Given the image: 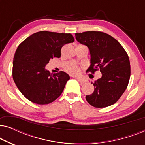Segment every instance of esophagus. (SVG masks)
Here are the masks:
<instances>
[{"label":"esophagus","instance_id":"obj_1","mask_svg":"<svg viewBox=\"0 0 145 145\" xmlns=\"http://www.w3.org/2000/svg\"><path fill=\"white\" fill-rule=\"evenodd\" d=\"M77 80H78V82L80 83V84H84V83L86 82V80H85V79H82V78H77Z\"/></svg>","mask_w":145,"mask_h":145}]
</instances>
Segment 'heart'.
I'll use <instances>...</instances> for the list:
<instances>
[{"mask_svg": "<svg viewBox=\"0 0 145 145\" xmlns=\"http://www.w3.org/2000/svg\"><path fill=\"white\" fill-rule=\"evenodd\" d=\"M66 71L71 74L77 75L80 73V69L78 66H77V65L72 64V65H69V66L67 67Z\"/></svg>", "mask_w": 145, "mask_h": 145, "instance_id": "b5f03b06", "label": "heart"}]
</instances>
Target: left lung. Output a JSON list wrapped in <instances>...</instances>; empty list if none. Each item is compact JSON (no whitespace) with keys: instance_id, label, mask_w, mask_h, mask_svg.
Wrapping results in <instances>:
<instances>
[{"instance_id":"left-lung-1","label":"left lung","mask_w":145,"mask_h":145,"mask_svg":"<svg viewBox=\"0 0 145 145\" xmlns=\"http://www.w3.org/2000/svg\"><path fill=\"white\" fill-rule=\"evenodd\" d=\"M76 39L90 50V66L86 71L94 74L100 70L102 76L92 82L94 91L86 96L91 106L102 108L118 101L129 81L131 67L127 53L116 39L101 31L75 33Z\"/></svg>"}]
</instances>
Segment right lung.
<instances>
[{
  "instance_id": "add662e5",
  "label": "right lung",
  "mask_w": 145,
  "mask_h": 145,
  "mask_svg": "<svg viewBox=\"0 0 145 145\" xmlns=\"http://www.w3.org/2000/svg\"><path fill=\"white\" fill-rule=\"evenodd\" d=\"M74 41L71 33L41 31L19 45L14 57L12 76L27 100L43 105L60 96L70 76L63 71L53 74L45 67L51 59L61 57L63 45Z\"/></svg>"
}]
</instances>
